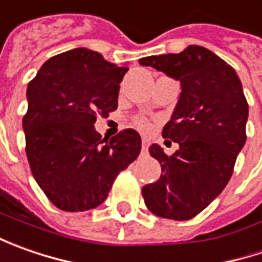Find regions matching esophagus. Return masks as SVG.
I'll use <instances>...</instances> for the list:
<instances>
[{
  "label": "esophagus",
  "instance_id": "1",
  "mask_svg": "<svg viewBox=\"0 0 262 262\" xmlns=\"http://www.w3.org/2000/svg\"><path fill=\"white\" fill-rule=\"evenodd\" d=\"M141 148H143V151H147V148H148V140H147V138H143V141H141Z\"/></svg>",
  "mask_w": 262,
  "mask_h": 262
}]
</instances>
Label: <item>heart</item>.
<instances>
[{
    "mask_svg": "<svg viewBox=\"0 0 262 262\" xmlns=\"http://www.w3.org/2000/svg\"><path fill=\"white\" fill-rule=\"evenodd\" d=\"M136 125L138 129H141L143 133H148L150 128H151V124L147 121L146 118H136Z\"/></svg>",
    "mask_w": 262,
    "mask_h": 262,
    "instance_id": "1",
    "label": "heart"
}]
</instances>
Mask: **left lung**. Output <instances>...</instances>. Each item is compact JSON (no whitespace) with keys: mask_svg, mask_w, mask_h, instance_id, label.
<instances>
[{"mask_svg":"<svg viewBox=\"0 0 262 262\" xmlns=\"http://www.w3.org/2000/svg\"><path fill=\"white\" fill-rule=\"evenodd\" d=\"M140 64L163 71L181 83V96L162 136L179 144L167 156L148 147L162 175L143 186L147 208L159 217L189 220L227 185L247 141L248 102L236 71L198 45L181 54L146 56Z\"/></svg>","mask_w":262,"mask_h":262,"instance_id":"obj_1","label":"left lung"}]
</instances>
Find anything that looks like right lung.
<instances>
[{"instance_id":"obj_1","label":"right lung","mask_w":262,"mask_h":262,"mask_svg":"<svg viewBox=\"0 0 262 262\" xmlns=\"http://www.w3.org/2000/svg\"><path fill=\"white\" fill-rule=\"evenodd\" d=\"M126 71L99 52L76 48L48 59L27 86V160L37 185L64 211L100 206L118 173L140 155L136 129L109 141L95 129L97 116L118 107Z\"/></svg>"}]
</instances>
